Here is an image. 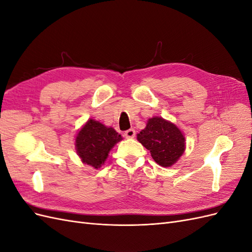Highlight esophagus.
Returning <instances> with one entry per match:
<instances>
[{
	"mask_svg": "<svg viewBox=\"0 0 252 252\" xmlns=\"http://www.w3.org/2000/svg\"><path fill=\"white\" fill-rule=\"evenodd\" d=\"M124 135H125V138H127V139H133L134 136H135V130H134V129H132V128L128 129V130L125 131Z\"/></svg>",
	"mask_w": 252,
	"mask_h": 252,
	"instance_id": "obj_1",
	"label": "esophagus"
}]
</instances>
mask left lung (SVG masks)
<instances>
[{
    "instance_id": "left-lung-1",
    "label": "left lung",
    "mask_w": 252,
    "mask_h": 252,
    "mask_svg": "<svg viewBox=\"0 0 252 252\" xmlns=\"http://www.w3.org/2000/svg\"><path fill=\"white\" fill-rule=\"evenodd\" d=\"M138 141L148 149L156 163L170 167L185 151L186 140L180 129L169 121L154 117L140 133Z\"/></svg>"
}]
</instances>
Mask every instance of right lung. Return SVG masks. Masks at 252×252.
<instances>
[{
	"instance_id": "1",
	"label": "right lung",
	"mask_w": 252,
	"mask_h": 252,
	"mask_svg": "<svg viewBox=\"0 0 252 252\" xmlns=\"http://www.w3.org/2000/svg\"><path fill=\"white\" fill-rule=\"evenodd\" d=\"M122 140L121 134L112 127H106L100 122L90 119L77 134L75 149L83 163L100 168L111 148Z\"/></svg>"
}]
</instances>
